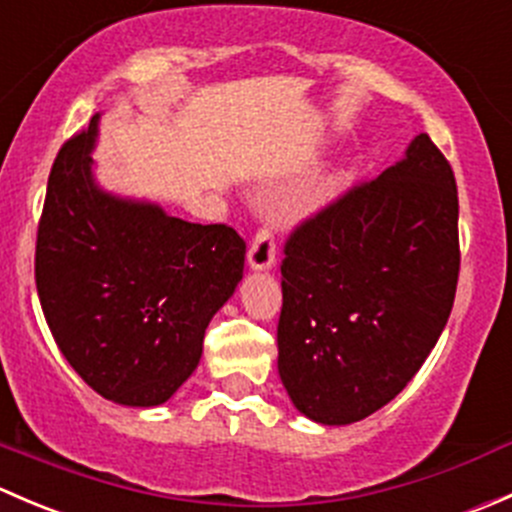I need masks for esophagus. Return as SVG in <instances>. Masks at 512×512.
<instances>
[{"mask_svg": "<svg viewBox=\"0 0 512 512\" xmlns=\"http://www.w3.org/2000/svg\"><path fill=\"white\" fill-rule=\"evenodd\" d=\"M247 262H250L252 270L262 272L275 267L277 262V242H275V232L270 227H260L255 232L250 242V250H247Z\"/></svg>", "mask_w": 512, "mask_h": 512, "instance_id": "obj_1", "label": "esophagus"}]
</instances>
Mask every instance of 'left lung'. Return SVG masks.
<instances>
[{"label": "left lung", "mask_w": 512, "mask_h": 512, "mask_svg": "<svg viewBox=\"0 0 512 512\" xmlns=\"http://www.w3.org/2000/svg\"><path fill=\"white\" fill-rule=\"evenodd\" d=\"M458 270L456 178L418 133L287 237L277 369L299 414L344 426L404 391L446 327Z\"/></svg>", "instance_id": "obj_1"}]
</instances>
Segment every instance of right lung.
<instances>
[{"instance_id": "1", "label": "right lung", "mask_w": 512, "mask_h": 512, "mask_svg": "<svg viewBox=\"0 0 512 512\" xmlns=\"http://www.w3.org/2000/svg\"><path fill=\"white\" fill-rule=\"evenodd\" d=\"M98 116L61 146L36 232V292L76 374L123 406L165 404L198 366L232 297L245 240L96 185Z\"/></svg>"}]
</instances>
